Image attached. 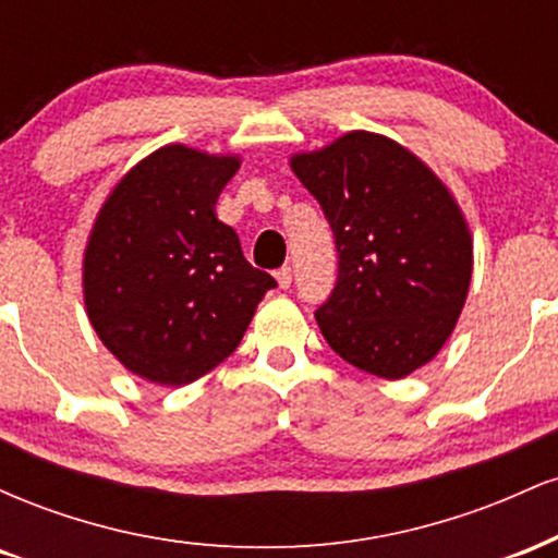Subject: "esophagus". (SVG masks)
Segmentation results:
<instances>
[{"label":"esophagus","mask_w":558,"mask_h":558,"mask_svg":"<svg viewBox=\"0 0 558 558\" xmlns=\"http://www.w3.org/2000/svg\"><path fill=\"white\" fill-rule=\"evenodd\" d=\"M291 278H293L291 267H280V270L275 272V280H278V286L283 288V291H286V288H291Z\"/></svg>","instance_id":"esophagus-1"}]
</instances>
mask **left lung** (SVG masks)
Returning a JSON list of instances; mask_svg holds the SVG:
<instances>
[{"mask_svg":"<svg viewBox=\"0 0 558 558\" xmlns=\"http://www.w3.org/2000/svg\"><path fill=\"white\" fill-rule=\"evenodd\" d=\"M338 248L315 317L341 360L399 380L451 336L472 278V235L446 185L412 151L367 131L296 155Z\"/></svg>","mask_w":558,"mask_h":558,"instance_id":"obj_1","label":"left lung"}]
</instances>
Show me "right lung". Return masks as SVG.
<instances>
[{
    "mask_svg": "<svg viewBox=\"0 0 558 558\" xmlns=\"http://www.w3.org/2000/svg\"><path fill=\"white\" fill-rule=\"evenodd\" d=\"M239 170L172 144L114 185L83 257V299L101 343L133 375L185 386L228 360L272 275L243 257L215 202Z\"/></svg>",
    "mask_w": 558,
    "mask_h": 558,
    "instance_id": "right-lung-1",
    "label": "right lung"
}]
</instances>
